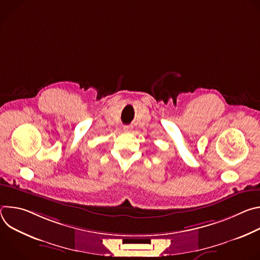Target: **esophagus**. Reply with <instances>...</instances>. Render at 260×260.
I'll list each match as a JSON object with an SVG mask.
<instances>
[{"instance_id": "esophagus-1", "label": "esophagus", "mask_w": 260, "mask_h": 260, "mask_svg": "<svg viewBox=\"0 0 260 260\" xmlns=\"http://www.w3.org/2000/svg\"><path fill=\"white\" fill-rule=\"evenodd\" d=\"M133 129V126L132 125H124L123 126V131H125V132H129V131H132Z\"/></svg>"}]
</instances>
